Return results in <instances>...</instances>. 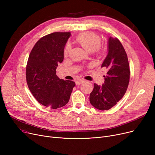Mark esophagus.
<instances>
[{
	"instance_id": "34e87169",
	"label": "esophagus",
	"mask_w": 155,
	"mask_h": 155,
	"mask_svg": "<svg viewBox=\"0 0 155 155\" xmlns=\"http://www.w3.org/2000/svg\"><path fill=\"white\" fill-rule=\"evenodd\" d=\"M85 81V80L84 79H79V80H78L76 81L75 84H76L77 85H80L81 84H82L83 82H84Z\"/></svg>"
}]
</instances>
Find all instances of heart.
I'll list each match as a JSON object with an SVG mask.
<instances>
[{"label": "heart", "mask_w": 155, "mask_h": 155, "mask_svg": "<svg viewBox=\"0 0 155 155\" xmlns=\"http://www.w3.org/2000/svg\"><path fill=\"white\" fill-rule=\"evenodd\" d=\"M78 43L88 52H92L98 50L101 43V37L92 32H87L80 34L77 38ZM71 50L70 44H67L64 48V54L68 55Z\"/></svg>", "instance_id": "1"}]
</instances>
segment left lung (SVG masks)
I'll list each match as a JSON object with an SVG mask.
<instances>
[{
    "instance_id": "obj_1",
    "label": "left lung",
    "mask_w": 155,
    "mask_h": 155,
    "mask_svg": "<svg viewBox=\"0 0 155 155\" xmlns=\"http://www.w3.org/2000/svg\"><path fill=\"white\" fill-rule=\"evenodd\" d=\"M102 67L107 69L104 84H94L90 102L96 109L105 110L112 108L123 97L129 82L130 70L127 56L117 38L108 39V53Z\"/></svg>"
}]
</instances>
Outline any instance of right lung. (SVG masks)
I'll use <instances>...</instances> for the list:
<instances>
[{
	"mask_svg": "<svg viewBox=\"0 0 155 155\" xmlns=\"http://www.w3.org/2000/svg\"><path fill=\"white\" fill-rule=\"evenodd\" d=\"M70 35V32L46 35L38 41L29 56L26 71L28 86L38 102L50 109L64 106L75 85L73 81L60 79L56 75Z\"/></svg>",
	"mask_w": 155,
	"mask_h": 155,
	"instance_id": "add662e5",
	"label": "right lung"
}]
</instances>
